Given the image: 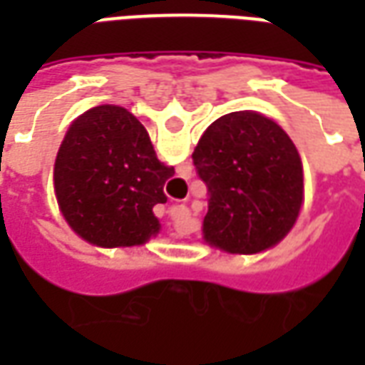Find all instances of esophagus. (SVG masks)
<instances>
[{
	"mask_svg": "<svg viewBox=\"0 0 365 365\" xmlns=\"http://www.w3.org/2000/svg\"><path fill=\"white\" fill-rule=\"evenodd\" d=\"M168 215H170V217H172V221H175V222L185 221V219L190 217V209L183 205H174V207H170Z\"/></svg>",
	"mask_w": 365,
	"mask_h": 365,
	"instance_id": "obj_1",
	"label": "esophagus"
}]
</instances>
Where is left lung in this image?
<instances>
[{
  "mask_svg": "<svg viewBox=\"0 0 365 365\" xmlns=\"http://www.w3.org/2000/svg\"><path fill=\"white\" fill-rule=\"evenodd\" d=\"M191 158L209 195L203 219L209 245L256 254L289 232L303 201V168L277 123L254 111L222 115Z\"/></svg>",
  "mask_w": 365,
  "mask_h": 365,
  "instance_id": "obj_1",
  "label": "left lung"
}]
</instances>
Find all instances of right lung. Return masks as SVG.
<instances>
[{
	"label": "right lung",
	"mask_w": 365,
	"mask_h": 365,
	"mask_svg": "<svg viewBox=\"0 0 365 365\" xmlns=\"http://www.w3.org/2000/svg\"><path fill=\"white\" fill-rule=\"evenodd\" d=\"M164 166L133 113L99 105L68 128L54 164V190L68 225L91 245H144L160 230L152 213L166 203Z\"/></svg>",
	"instance_id": "right-lung-1"
}]
</instances>
